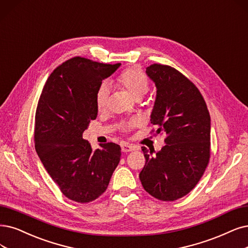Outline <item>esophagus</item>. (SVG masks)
Wrapping results in <instances>:
<instances>
[{
  "instance_id": "1",
  "label": "esophagus",
  "mask_w": 248,
  "mask_h": 248,
  "mask_svg": "<svg viewBox=\"0 0 248 248\" xmlns=\"http://www.w3.org/2000/svg\"><path fill=\"white\" fill-rule=\"evenodd\" d=\"M134 150H137V147H135V146H133L131 144H127V143L122 144V151L123 152H131Z\"/></svg>"
}]
</instances>
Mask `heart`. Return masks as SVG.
Returning <instances> with one entry per match:
<instances>
[{
  "instance_id": "b5f03b06",
  "label": "heart",
  "mask_w": 248,
  "mask_h": 248,
  "mask_svg": "<svg viewBox=\"0 0 248 248\" xmlns=\"http://www.w3.org/2000/svg\"><path fill=\"white\" fill-rule=\"evenodd\" d=\"M117 84L126 90L135 99H141L149 90V80L144 73L137 67H132L124 70L116 78ZM109 97V88L106 82L101 85L96 93V105L99 110L106 107ZM138 121L133 119L131 122L124 123L122 124L123 130L129 131L138 125Z\"/></svg>"
}]
</instances>
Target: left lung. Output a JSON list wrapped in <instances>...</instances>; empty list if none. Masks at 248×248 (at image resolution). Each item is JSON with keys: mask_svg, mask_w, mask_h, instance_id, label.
Masks as SVG:
<instances>
[{"mask_svg": "<svg viewBox=\"0 0 248 248\" xmlns=\"http://www.w3.org/2000/svg\"><path fill=\"white\" fill-rule=\"evenodd\" d=\"M146 73L157 89L150 121L154 135H166V146L155 154L142 147L139 178L151 196L175 201L197 185L209 162L210 116L197 87L179 70L155 63Z\"/></svg>", "mask_w": 248, "mask_h": 248, "instance_id": "left-lung-1", "label": "left lung"}]
</instances>
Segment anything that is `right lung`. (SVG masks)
Wrapping results in <instances>:
<instances>
[{
  "label": "right lung",
  "mask_w": 248,
  "mask_h": 248,
  "mask_svg": "<svg viewBox=\"0 0 248 248\" xmlns=\"http://www.w3.org/2000/svg\"><path fill=\"white\" fill-rule=\"evenodd\" d=\"M121 63L82 57L63 62L46 81L35 111L34 147L64 196L91 202L106 191L121 160V146L101 144L92 150L82 133L97 117L96 93Z\"/></svg>",
  "instance_id": "obj_1"
}]
</instances>
